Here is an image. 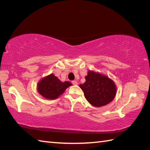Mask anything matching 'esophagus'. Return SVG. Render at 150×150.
Returning a JSON list of instances; mask_svg holds the SVG:
<instances>
[{"instance_id":"esophagus-1","label":"esophagus","mask_w":150,"mask_h":150,"mask_svg":"<svg viewBox=\"0 0 150 150\" xmlns=\"http://www.w3.org/2000/svg\"><path fill=\"white\" fill-rule=\"evenodd\" d=\"M72 84H74V85H77V84H78V82H77V81H76V80L72 81Z\"/></svg>"}]
</instances>
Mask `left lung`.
<instances>
[{
  "mask_svg": "<svg viewBox=\"0 0 150 150\" xmlns=\"http://www.w3.org/2000/svg\"><path fill=\"white\" fill-rule=\"evenodd\" d=\"M86 81L79 87L83 91L87 101L93 106L106 105L114 99L116 89L113 81L108 77L93 71H89Z\"/></svg>",
  "mask_w": 150,
  "mask_h": 150,
  "instance_id": "8db88e82",
  "label": "left lung"
}]
</instances>
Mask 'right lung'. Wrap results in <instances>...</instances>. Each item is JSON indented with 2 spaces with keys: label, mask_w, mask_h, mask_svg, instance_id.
Returning <instances> with one entry per match:
<instances>
[{
  "label": "right lung",
  "mask_w": 150,
  "mask_h": 150,
  "mask_svg": "<svg viewBox=\"0 0 150 150\" xmlns=\"http://www.w3.org/2000/svg\"><path fill=\"white\" fill-rule=\"evenodd\" d=\"M71 86L69 82L62 83L57 77L50 74L45 77L38 84V92L43 97L49 99H55L64 92L67 88Z\"/></svg>",
  "instance_id": "1"
}]
</instances>
